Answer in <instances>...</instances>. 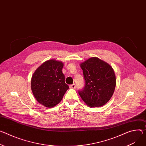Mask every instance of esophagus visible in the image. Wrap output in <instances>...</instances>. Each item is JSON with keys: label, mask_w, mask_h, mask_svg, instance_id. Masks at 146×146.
Returning <instances> with one entry per match:
<instances>
[{"label": "esophagus", "mask_w": 146, "mask_h": 146, "mask_svg": "<svg viewBox=\"0 0 146 146\" xmlns=\"http://www.w3.org/2000/svg\"><path fill=\"white\" fill-rule=\"evenodd\" d=\"M69 87L70 88H76V84H71L69 86Z\"/></svg>", "instance_id": "34e87169"}]
</instances>
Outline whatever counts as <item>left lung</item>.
I'll return each instance as SVG.
<instances>
[{
  "label": "left lung",
  "mask_w": 146,
  "mask_h": 146,
  "mask_svg": "<svg viewBox=\"0 0 146 146\" xmlns=\"http://www.w3.org/2000/svg\"><path fill=\"white\" fill-rule=\"evenodd\" d=\"M85 86L78 94L90 107L107 103L116 86V78L111 66L100 59L92 57L81 63Z\"/></svg>",
  "instance_id": "obj_1"
}]
</instances>
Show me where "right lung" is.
Wrapping results in <instances>:
<instances>
[{
	"instance_id": "right-lung-1",
	"label": "right lung",
	"mask_w": 146,
	"mask_h": 146,
	"mask_svg": "<svg viewBox=\"0 0 146 146\" xmlns=\"http://www.w3.org/2000/svg\"><path fill=\"white\" fill-rule=\"evenodd\" d=\"M62 62L51 59L35 70L31 78V90L39 103L48 108L58 104L69 86L64 82Z\"/></svg>"
}]
</instances>
